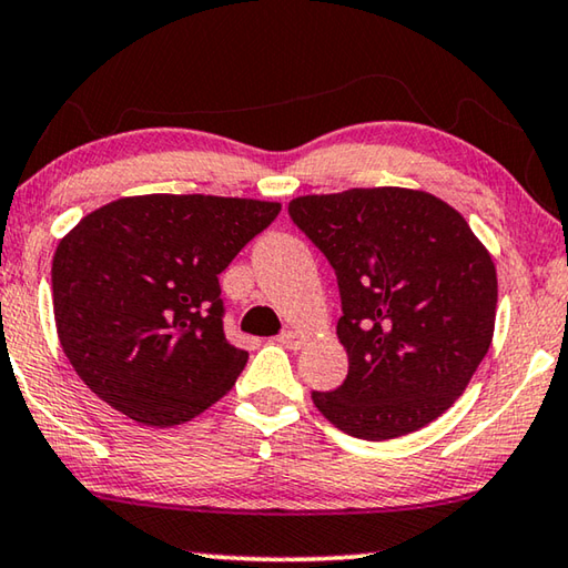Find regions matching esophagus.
I'll list each match as a JSON object with an SVG mask.
<instances>
[{
	"mask_svg": "<svg viewBox=\"0 0 568 568\" xmlns=\"http://www.w3.org/2000/svg\"><path fill=\"white\" fill-rule=\"evenodd\" d=\"M277 343H281L283 348L297 351V348H303V345H305V335L301 331H285V333L277 335Z\"/></svg>",
	"mask_w": 568,
	"mask_h": 568,
	"instance_id": "obj_1",
	"label": "esophagus"
}]
</instances>
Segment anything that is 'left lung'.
Segmentation results:
<instances>
[{
  "instance_id": "obj_1",
  "label": "left lung",
  "mask_w": 568,
  "mask_h": 568,
  "mask_svg": "<svg viewBox=\"0 0 568 568\" xmlns=\"http://www.w3.org/2000/svg\"><path fill=\"white\" fill-rule=\"evenodd\" d=\"M293 223L338 277L343 386L313 403L343 434H413L466 390L496 323V265L464 215L423 190L303 195Z\"/></svg>"
}]
</instances>
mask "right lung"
I'll use <instances>...</instances> for the list:
<instances>
[{"mask_svg":"<svg viewBox=\"0 0 568 568\" xmlns=\"http://www.w3.org/2000/svg\"><path fill=\"white\" fill-rule=\"evenodd\" d=\"M281 203L120 197L84 215L52 261L62 351L94 396L142 426H180L235 386L247 353L223 331L217 275Z\"/></svg>","mask_w":568,"mask_h":568,"instance_id":"add662e5","label":"right lung"}]
</instances>
